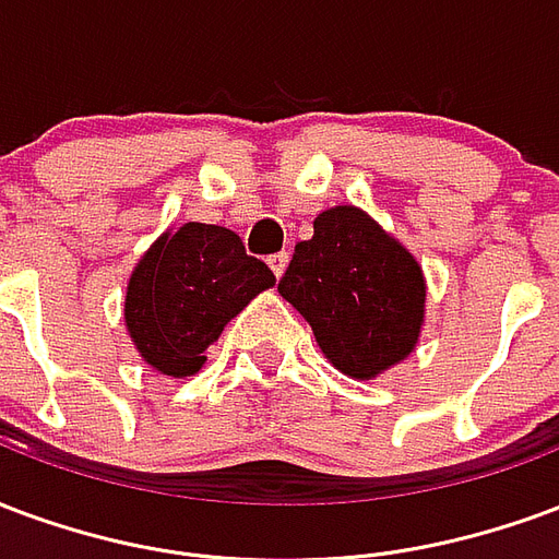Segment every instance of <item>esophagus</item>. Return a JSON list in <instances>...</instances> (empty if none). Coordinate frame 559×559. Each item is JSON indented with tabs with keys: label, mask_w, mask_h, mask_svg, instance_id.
Instances as JSON below:
<instances>
[{
	"label": "esophagus",
	"mask_w": 559,
	"mask_h": 559,
	"mask_svg": "<svg viewBox=\"0 0 559 559\" xmlns=\"http://www.w3.org/2000/svg\"><path fill=\"white\" fill-rule=\"evenodd\" d=\"M267 264H271V271L276 276L285 274V264H288V252H274V255H267Z\"/></svg>",
	"instance_id": "obj_1"
}]
</instances>
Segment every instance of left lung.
<instances>
[{"label":"left lung","mask_w":559,"mask_h":559,"mask_svg":"<svg viewBox=\"0 0 559 559\" xmlns=\"http://www.w3.org/2000/svg\"><path fill=\"white\" fill-rule=\"evenodd\" d=\"M300 240L280 295L309 321L340 372L369 381L417 348L426 319V280L417 259L366 211H321Z\"/></svg>","instance_id":"left-lung-1"}]
</instances>
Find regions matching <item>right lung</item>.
<instances>
[{
    "instance_id": "right-lung-1",
    "label": "right lung",
    "mask_w": 559,
    "mask_h": 559,
    "mask_svg": "<svg viewBox=\"0 0 559 559\" xmlns=\"http://www.w3.org/2000/svg\"><path fill=\"white\" fill-rule=\"evenodd\" d=\"M274 283L271 267L247 255L235 231L185 223L163 231L130 274L124 295L130 340L160 374H195L207 345Z\"/></svg>"
}]
</instances>
